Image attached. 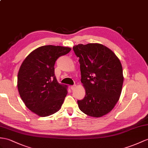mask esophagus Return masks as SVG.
<instances>
[{"instance_id":"1","label":"esophagus","mask_w":148,"mask_h":148,"mask_svg":"<svg viewBox=\"0 0 148 148\" xmlns=\"http://www.w3.org/2000/svg\"><path fill=\"white\" fill-rule=\"evenodd\" d=\"M76 87H77L76 85H71L70 86V88L72 90H75V88H76Z\"/></svg>"}]
</instances>
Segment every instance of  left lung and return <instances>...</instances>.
<instances>
[{
    "label": "left lung",
    "mask_w": 148,
    "mask_h": 148,
    "mask_svg": "<svg viewBox=\"0 0 148 148\" xmlns=\"http://www.w3.org/2000/svg\"><path fill=\"white\" fill-rule=\"evenodd\" d=\"M80 64L81 82L85 90L78 100L80 110L93 117L109 113L119 100L124 82L120 60L110 49L99 43L73 47Z\"/></svg>",
    "instance_id": "left-lung-1"
}]
</instances>
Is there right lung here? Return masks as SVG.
<instances>
[{"mask_svg": "<svg viewBox=\"0 0 148 148\" xmlns=\"http://www.w3.org/2000/svg\"><path fill=\"white\" fill-rule=\"evenodd\" d=\"M69 47L42 46L25 58L17 75V88L25 106L39 117L57 112L67 95L68 86L58 82L55 64L61 56L71 51Z\"/></svg>", "mask_w": 148, "mask_h": 148, "instance_id": "add662e5", "label": "right lung"}]
</instances>
